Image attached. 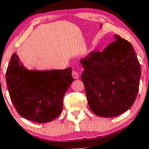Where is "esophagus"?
<instances>
[{
    "label": "esophagus",
    "mask_w": 149,
    "mask_h": 149,
    "mask_svg": "<svg viewBox=\"0 0 149 149\" xmlns=\"http://www.w3.org/2000/svg\"><path fill=\"white\" fill-rule=\"evenodd\" d=\"M72 76H73V78H75V79H77V78H78V76H79V75H78V73L77 72V71H73Z\"/></svg>",
    "instance_id": "1"
}]
</instances>
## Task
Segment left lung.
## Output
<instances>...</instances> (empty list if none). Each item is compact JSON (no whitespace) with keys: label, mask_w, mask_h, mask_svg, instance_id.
Segmentation results:
<instances>
[{"label":"left lung","mask_w":149,"mask_h":149,"mask_svg":"<svg viewBox=\"0 0 149 149\" xmlns=\"http://www.w3.org/2000/svg\"><path fill=\"white\" fill-rule=\"evenodd\" d=\"M103 51H92L80 59L81 80L90 110L111 118L127 111L139 91L141 66L132 45L115 35Z\"/></svg>","instance_id":"obj_1"}]
</instances>
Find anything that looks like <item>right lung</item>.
Here are the masks:
<instances>
[{"label": "right lung", "instance_id": "right-lung-1", "mask_svg": "<svg viewBox=\"0 0 149 149\" xmlns=\"http://www.w3.org/2000/svg\"><path fill=\"white\" fill-rule=\"evenodd\" d=\"M71 67L64 70L26 69L13 54L6 71L10 100L22 117L38 123L50 122L60 115L63 98L74 80Z\"/></svg>", "mask_w": 149, "mask_h": 149}]
</instances>
